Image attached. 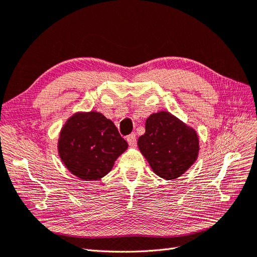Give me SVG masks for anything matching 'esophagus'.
Instances as JSON below:
<instances>
[{
    "label": "esophagus",
    "mask_w": 257,
    "mask_h": 257,
    "mask_svg": "<svg viewBox=\"0 0 257 257\" xmlns=\"http://www.w3.org/2000/svg\"><path fill=\"white\" fill-rule=\"evenodd\" d=\"M126 141H127V143H128L130 146H132V147L136 146V135L135 134L128 135L126 138Z\"/></svg>",
    "instance_id": "obj_1"
}]
</instances>
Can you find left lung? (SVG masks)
<instances>
[{
  "label": "left lung",
  "instance_id": "1",
  "mask_svg": "<svg viewBox=\"0 0 257 257\" xmlns=\"http://www.w3.org/2000/svg\"><path fill=\"white\" fill-rule=\"evenodd\" d=\"M138 145L153 172L166 180L185 174L199 154L196 131L166 111L147 117L145 133L140 136Z\"/></svg>",
  "mask_w": 257,
  "mask_h": 257
}]
</instances>
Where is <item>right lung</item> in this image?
Returning a JSON list of instances; mask_svg holds the SVG:
<instances>
[{
	"mask_svg": "<svg viewBox=\"0 0 257 257\" xmlns=\"http://www.w3.org/2000/svg\"><path fill=\"white\" fill-rule=\"evenodd\" d=\"M127 143L103 114L77 112L60 131L58 154L69 172L82 180H99L110 173Z\"/></svg>",
	"mask_w": 257,
	"mask_h": 257,
	"instance_id": "add662e5",
	"label": "right lung"
}]
</instances>
